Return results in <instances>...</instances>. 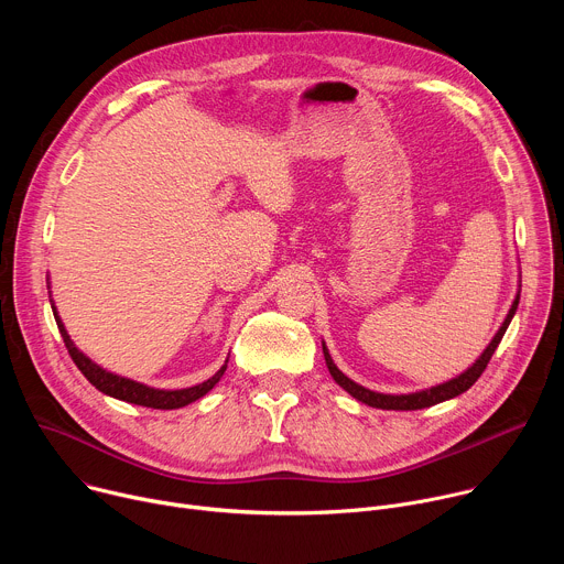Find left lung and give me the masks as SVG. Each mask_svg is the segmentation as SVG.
I'll return each instance as SVG.
<instances>
[{"label":"left lung","mask_w":564,"mask_h":564,"mask_svg":"<svg viewBox=\"0 0 564 564\" xmlns=\"http://www.w3.org/2000/svg\"><path fill=\"white\" fill-rule=\"evenodd\" d=\"M518 303H520V292L516 294V299H513V303H511V307H509V314H507V318L502 321L500 330L496 333V337L491 339V344L485 348V352H481V355L475 359L473 366H468L464 372H459L457 377H453V379H448V381H444V383H437V386H431V388H424V390H415V392H406V394H386V392H375V390H370V388H364L361 383L352 381L350 377H346V375L337 368V364L333 361V357H330V352H328V348H326L324 341H321V346H324L326 366H328L333 379H335L346 392H350L357 401H361V404L372 406V409H381V411H420V409L435 406V404H440V401H446V399H453V397L466 392V390L479 379V375L485 372L487 364L491 361L496 348L500 346V341H502V337H505V333H507V328H509V324H511V318H513V314H516V310H518Z\"/></svg>","instance_id":"obj_1"}]
</instances>
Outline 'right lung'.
<instances>
[{
  "label": "right lung",
  "mask_w": 564,
  "mask_h": 564,
  "mask_svg": "<svg viewBox=\"0 0 564 564\" xmlns=\"http://www.w3.org/2000/svg\"><path fill=\"white\" fill-rule=\"evenodd\" d=\"M51 288V285H48ZM53 307V316H55V324L59 328V335L64 339V346L70 355V359L75 361V366L83 370V375L105 394L109 397H116V399H122V401H129V404H135V406H147V409H160V411H174V409H183L187 404H192V401L205 397L218 381L220 377L225 375L227 370V359L225 364L220 366V370L216 375H212L207 381L203 383H196V386H189V388H178V390H163V388H151V386H144L140 381H133V379H127V377H120L116 372H109L105 370L102 366H98L96 361H91L83 350H77L73 339L68 337L62 318L57 314V307L55 303H51Z\"/></svg>",
  "instance_id": "obj_1"
}]
</instances>
